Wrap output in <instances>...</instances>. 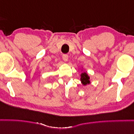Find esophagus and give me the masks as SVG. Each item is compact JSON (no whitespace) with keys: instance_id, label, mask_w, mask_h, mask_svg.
<instances>
[{"instance_id":"34e87169","label":"esophagus","mask_w":134,"mask_h":134,"mask_svg":"<svg viewBox=\"0 0 134 134\" xmlns=\"http://www.w3.org/2000/svg\"><path fill=\"white\" fill-rule=\"evenodd\" d=\"M62 58H63V60L65 61V62H67V61L68 60V58H69L68 55H67V54H64V55H63V56H62Z\"/></svg>"}]
</instances>
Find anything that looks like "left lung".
<instances>
[{
	"label": "left lung",
	"mask_w": 134,
	"mask_h": 134,
	"mask_svg": "<svg viewBox=\"0 0 134 134\" xmlns=\"http://www.w3.org/2000/svg\"><path fill=\"white\" fill-rule=\"evenodd\" d=\"M81 82H82V84H84V85H86L87 84H90V77H89V76H87V74L86 72H82V73L81 74Z\"/></svg>",
	"instance_id": "8db88e82"
}]
</instances>
